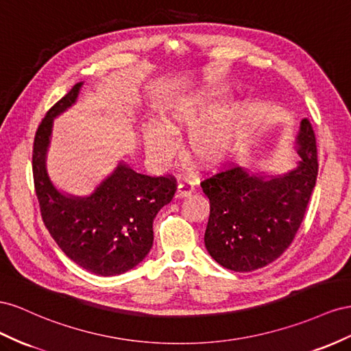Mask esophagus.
Here are the masks:
<instances>
[{"label":"esophagus","mask_w":351,"mask_h":351,"mask_svg":"<svg viewBox=\"0 0 351 351\" xmlns=\"http://www.w3.org/2000/svg\"><path fill=\"white\" fill-rule=\"evenodd\" d=\"M194 184L193 182H189V181H184V182H181L178 185V191H176V194H178V197H188V195H191L193 193H194Z\"/></svg>","instance_id":"34e87169"}]
</instances>
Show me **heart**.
<instances>
[{"label": "heart", "instance_id": "heart-1", "mask_svg": "<svg viewBox=\"0 0 351 351\" xmlns=\"http://www.w3.org/2000/svg\"><path fill=\"white\" fill-rule=\"evenodd\" d=\"M222 97L213 88L194 89L176 95L160 113V125L144 128L148 157L158 166L166 165L175 153L172 136L190 131L185 138L186 156L203 167H216L231 156L245 123L247 107L234 103L216 108Z\"/></svg>", "mask_w": 351, "mask_h": 351}]
</instances>
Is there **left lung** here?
Returning a JSON list of instances; mask_svg holds the SVG:
<instances>
[{"instance_id": "1", "label": "left lung", "mask_w": 351, "mask_h": 351, "mask_svg": "<svg viewBox=\"0 0 351 351\" xmlns=\"http://www.w3.org/2000/svg\"><path fill=\"white\" fill-rule=\"evenodd\" d=\"M297 145L302 160L282 176L265 179L228 166L202 182L210 202L204 244L219 265L252 272L291 245L317 176L316 136L307 119L300 123Z\"/></svg>"}]
</instances>
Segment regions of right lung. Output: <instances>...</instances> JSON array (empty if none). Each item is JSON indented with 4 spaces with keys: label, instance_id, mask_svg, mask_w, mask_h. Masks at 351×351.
<instances>
[{
    "label": "right lung",
    "instance_id": "add662e5",
    "mask_svg": "<svg viewBox=\"0 0 351 351\" xmlns=\"http://www.w3.org/2000/svg\"><path fill=\"white\" fill-rule=\"evenodd\" d=\"M82 82L48 110L34 141L32 170L44 223L63 253L95 275L113 276L143 262L153 247V220L176 193L175 176H148L120 163L85 198L64 195L49 181L45 157L53 119L72 106Z\"/></svg>",
    "mask_w": 351,
    "mask_h": 351
}]
</instances>
